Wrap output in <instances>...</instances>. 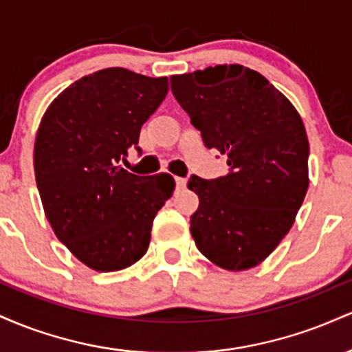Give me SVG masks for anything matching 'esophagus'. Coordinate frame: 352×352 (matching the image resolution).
<instances>
[{"instance_id": "obj_1", "label": "esophagus", "mask_w": 352, "mask_h": 352, "mask_svg": "<svg viewBox=\"0 0 352 352\" xmlns=\"http://www.w3.org/2000/svg\"><path fill=\"white\" fill-rule=\"evenodd\" d=\"M175 184H177V188L182 190L187 187V179H184V177H175Z\"/></svg>"}]
</instances>
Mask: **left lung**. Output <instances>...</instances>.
<instances>
[{
    "label": "left lung",
    "mask_w": 352,
    "mask_h": 352,
    "mask_svg": "<svg viewBox=\"0 0 352 352\" xmlns=\"http://www.w3.org/2000/svg\"><path fill=\"white\" fill-rule=\"evenodd\" d=\"M173 98L208 148L227 157L217 179L192 175L197 248L220 268L256 266L292 228L308 190L309 144L296 109L260 72L220 64L172 76Z\"/></svg>",
    "instance_id": "obj_1"
}]
</instances>
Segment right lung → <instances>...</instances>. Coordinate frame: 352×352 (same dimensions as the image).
Returning <instances> with one entry per match:
<instances>
[{"mask_svg":"<svg viewBox=\"0 0 352 352\" xmlns=\"http://www.w3.org/2000/svg\"><path fill=\"white\" fill-rule=\"evenodd\" d=\"M167 92V78L109 67L64 89L43 117L34 173L44 212L89 268L117 272L139 261L172 197L168 173L139 177L119 167L129 148L140 152V129Z\"/></svg>","mask_w":352,"mask_h":352,"instance_id":"1","label":"right lung"}]
</instances>
